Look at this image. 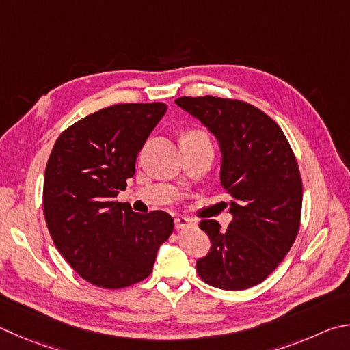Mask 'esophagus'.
Segmentation results:
<instances>
[{
    "instance_id": "obj_1",
    "label": "esophagus",
    "mask_w": 350,
    "mask_h": 350,
    "mask_svg": "<svg viewBox=\"0 0 350 350\" xmlns=\"http://www.w3.org/2000/svg\"><path fill=\"white\" fill-rule=\"evenodd\" d=\"M189 225H193V221L189 220V219H187V217H176L174 219V226H176L177 231L183 230V228H187Z\"/></svg>"
}]
</instances>
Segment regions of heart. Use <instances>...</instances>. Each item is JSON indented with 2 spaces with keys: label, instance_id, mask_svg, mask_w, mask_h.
Masks as SVG:
<instances>
[{
  "label": "heart",
  "instance_id": "b5f03b06",
  "mask_svg": "<svg viewBox=\"0 0 350 350\" xmlns=\"http://www.w3.org/2000/svg\"><path fill=\"white\" fill-rule=\"evenodd\" d=\"M183 139H189V141H199V142H203V144H208L211 145V142H209V137L206 136V133L203 131H189L185 135V137Z\"/></svg>",
  "mask_w": 350,
  "mask_h": 350
}]
</instances>
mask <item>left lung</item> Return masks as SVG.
Returning <instances> with one entry per match:
<instances>
[{
	"label": "left lung",
	"instance_id": "1",
	"mask_svg": "<svg viewBox=\"0 0 350 350\" xmlns=\"http://www.w3.org/2000/svg\"><path fill=\"white\" fill-rule=\"evenodd\" d=\"M176 104L217 137L220 182L231 196L226 231L215 220L199 224L211 250L197 260V274L219 289L252 288L280 265L300 230L303 183L294 151L275 120L243 100L182 96Z\"/></svg>",
	"mask_w": 350,
	"mask_h": 350
}]
</instances>
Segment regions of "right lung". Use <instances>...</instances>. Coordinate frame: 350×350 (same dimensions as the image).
I'll return each instance as SVG.
<instances>
[{
    "instance_id": "1",
    "label": "right lung",
    "mask_w": 350,
    "mask_h": 350,
    "mask_svg": "<svg viewBox=\"0 0 350 350\" xmlns=\"http://www.w3.org/2000/svg\"><path fill=\"white\" fill-rule=\"evenodd\" d=\"M165 111L162 103L107 107L62 131L50 153L42 189L49 232L66 262L99 288L147 278L159 246L173 232L170 214H137L114 200Z\"/></svg>"
}]
</instances>
